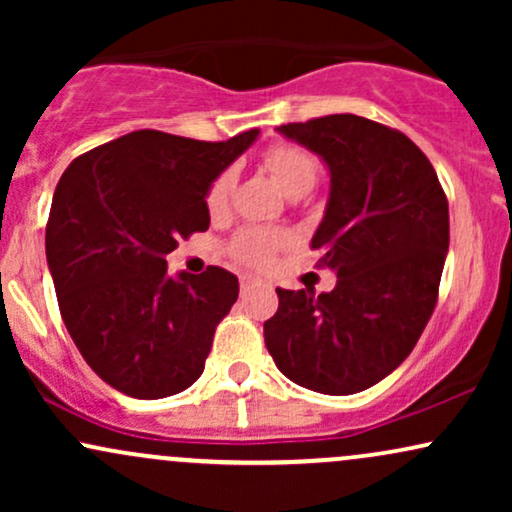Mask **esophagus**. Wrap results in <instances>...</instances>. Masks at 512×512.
Listing matches in <instances>:
<instances>
[{
    "label": "esophagus",
    "instance_id": "34e87169",
    "mask_svg": "<svg viewBox=\"0 0 512 512\" xmlns=\"http://www.w3.org/2000/svg\"><path fill=\"white\" fill-rule=\"evenodd\" d=\"M260 284H262L260 276H252V274L240 276V291H250V289H255V286H260Z\"/></svg>",
    "mask_w": 512,
    "mask_h": 512
}]
</instances>
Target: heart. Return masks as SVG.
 Segmentation results:
<instances>
[{"mask_svg": "<svg viewBox=\"0 0 512 512\" xmlns=\"http://www.w3.org/2000/svg\"><path fill=\"white\" fill-rule=\"evenodd\" d=\"M262 163L274 175V180L279 182L281 190L291 197H301L308 190H313L317 175H320L315 156L308 149H303V146L289 142H279L264 149ZM233 192H236V173L228 168L216 175L214 182L209 185L207 199H204L209 214H226L228 207H231ZM284 243L286 238L281 233L243 228L231 240V255L245 264H264Z\"/></svg>", "mask_w": 512, "mask_h": 512, "instance_id": "1", "label": "heart"}]
</instances>
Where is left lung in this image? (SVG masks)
I'll list each match as a JSON object with an SVG mask.
<instances>
[{"mask_svg":"<svg viewBox=\"0 0 512 512\" xmlns=\"http://www.w3.org/2000/svg\"><path fill=\"white\" fill-rule=\"evenodd\" d=\"M330 168V199L310 248L332 291L276 289L264 322L276 368L322 395H354L411 354L438 301L450 245L448 197L407 134L358 115L281 125Z\"/></svg>","mask_w":512,"mask_h":512,"instance_id":"left-lung-1","label":"left lung"}]
</instances>
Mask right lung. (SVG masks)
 <instances>
[{
  "mask_svg": "<svg viewBox=\"0 0 512 512\" xmlns=\"http://www.w3.org/2000/svg\"><path fill=\"white\" fill-rule=\"evenodd\" d=\"M260 129L199 142L139 129L69 163L52 195L45 255L84 361L115 390L161 399L202 375L238 298L221 267L168 274L180 238L207 231V190Z\"/></svg>",
  "mask_w": 512,
  "mask_h": 512,
  "instance_id": "obj_1",
  "label": "right lung"
}]
</instances>
